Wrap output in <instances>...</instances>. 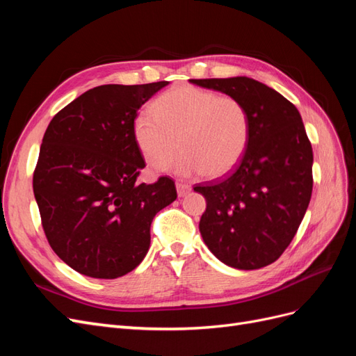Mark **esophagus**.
<instances>
[{"label":"esophagus","instance_id":"obj_1","mask_svg":"<svg viewBox=\"0 0 356 356\" xmlns=\"http://www.w3.org/2000/svg\"><path fill=\"white\" fill-rule=\"evenodd\" d=\"M191 191V187L188 184H182V182H177V193L179 197H184Z\"/></svg>","mask_w":356,"mask_h":356}]
</instances>
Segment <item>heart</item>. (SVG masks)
Here are the masks:
<instances>
[{
    "mask_svg": "<svg viewBox=\"0 0 356 356\" xmlns=\"http://www.w3.org/2000/svg\"><path fill=\"white\" fill-rule=\"evenodd\" d=\"M153 110L136 115L134 135L139 152L154 169H166L179 145L184 154L174 166L179 177L220 178L243 157L250 141V114L233 96L179 86L161 95Z\"/></svg>",
    "mask_w": 356,
    "mask_h": 356,
    "instance_id": "heart-1",
    "label": "heart"
}]
</instances>
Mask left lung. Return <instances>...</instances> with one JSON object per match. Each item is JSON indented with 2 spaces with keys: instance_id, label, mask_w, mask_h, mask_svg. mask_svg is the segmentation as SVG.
Instances as JSON below:
<instances>
[{
  "instance_id": "obj_1",
  "label": "left lung",
  "mask_w": 356,
  "mask_h": 356,
  "mask_svg": "<svg viewBox=\"0 0 356 356\" xmlns=\"http://www.w3.org/2000/svg\"><path fill=\"white\" fill-rule=\"evenodd\" d=\"M239 99L250 114V141L239 165L218 182L196 186L207 199L199 230L218 260L239 270L276 261L309 207L314 153L296 106L250 77L190 80Z\"/></svg>"
}]
</instances>
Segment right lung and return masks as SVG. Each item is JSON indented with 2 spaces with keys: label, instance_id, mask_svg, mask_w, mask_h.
Returning <instances> with one entry per match:
<instances>
[{
  "label": "right lung",
  "instance_id": "1",
  "mask_svg": "<svg viewBox=\"0 0 356 356\" xmlns=\"http://www.w3.org/2000/svg\"><path fill=\"white\" fill-rule=\"evenodd\" d=\"M168 81L104 84L51 118L34 196L51 250L75 272L115 279L141 264L154 215L177 199L168 177L138 184L145 168L134 135L141 106Z\"/></svg>",
  "mask_w": 356,
  "mask_h": 356
}]
</instances>
